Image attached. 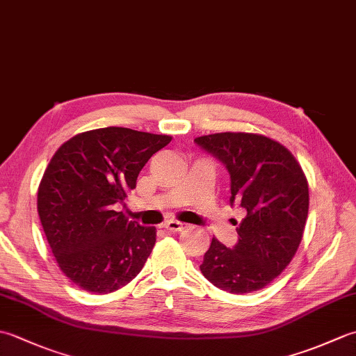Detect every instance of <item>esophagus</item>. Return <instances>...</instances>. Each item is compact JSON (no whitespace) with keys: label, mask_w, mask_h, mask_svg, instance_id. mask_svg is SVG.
Returning <instances> with one entry per match:
<instances>
[{"label":"esophagus","mask_w":356,"mask_h":356,"mask_svg":"<svg viewBox=\"0 0 356 356\" xmlns=\"http://www.w3.org/2000/svg\"><path fill=\"white\" fill-rule=\"evenodd\" d=\"M163 226L171 232H179V231H182V229L186 228V223L179 222V220H166L163 223Z\"/></svg>","instance_id":"obj_1"}]
</instances>
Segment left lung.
I'll return each mask as SVG.
<instances>
[{"label": "left lung", "instance_id": "obj_1", "mask_svg": "<svg viewBox=\"0 0 356 356\" xmlns=\"http://www.w3.org/2000/svg\"><path fill=\"white\" fill-rule=\"evenodd\" d=\"M194 142L226 165L231 205L246 211L238 243L217 238L200 264L202 274L231 293L260 291L282 274L303 238L309 185L297 159L282 143L254 133H216Z\"/></svg>", "mask_w": 356, "mask_h": 356}]
</instances>
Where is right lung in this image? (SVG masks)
I'll use <instances>...</instances> for the list:
<instances>
[{
	"label": "right lung",
	"mask_w": 356,
	"mask_h": 356,
	"mask_svg": "<svg viewBox=\"0 0 356 356\" xmlns=\"http://www.w3.org/2000/svg\"><path fill=\"white\" fill-rule=\"evenodd\" d=\"M171 139L124 127L97 128L73 136L50 159L38 188V214L59 269L81 289L115 292L142 270L156 228L113 208Z\"/></svg>",
	"instance_id": "add662e5"
}]
</instances>
